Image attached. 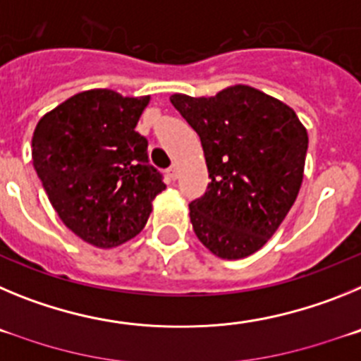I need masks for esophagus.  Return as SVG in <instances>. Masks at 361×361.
<instances>
[{
  "instance_id": "esophagus-1",
  "label": "esophagus",
  "mask_w": 361,
  "mask_h": 361,
  "mask_svg": "<svg viewBox=\"0 0 361 361\" xmlns=\"http://www.w3.org/2000/svg\"><path fill=\"white\" fill-rule=\"evenodd\" d=\"M168 177H170L171 180H175V178L178 177V166L177 164H173L170 170H168Z\"/></svg>"
}]
</instances>
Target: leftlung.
I'll return each mask as SVG.
<instances>
[{
    "mask_svg": "<svg viewBox=\"0 0 361 361\" xmlns=\"http://www.w3.org/2000/svg\"><path fill=\"white\" fill-rule=\"evenodd\" d=\"M202 142L212 183L190 204L193 231L213 255L258 251L289 213L304 178L307 130L293 108L247 85L213 97L173 94Z\"/></svg>",
    "mask_w": 361,
    "mask_h": 361,
    "instance_id": "left-lung-1",
    "label": "left lung"
}]
</instances>
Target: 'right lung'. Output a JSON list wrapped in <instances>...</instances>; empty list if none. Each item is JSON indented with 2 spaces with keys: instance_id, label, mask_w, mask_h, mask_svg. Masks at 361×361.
Here are the masks:
<instances>
[{
  "instance_id": "1",
  "label": "right lung",
  "mask_w": 361,
  "mask_h": 361,
  "mask_svg": "<svg viewBox=\"0 0 361 361\" xmlns=\"http://www.w3.org/2000/svg\"><path fill=\"white\" fill-rule=\"evenodd\" d=\"M149 103L106 88L79 92L47 111L32 137V161L63 224L111 250L141 233L166 190L135 132Z\"/></svg>"
}]
</instances>
